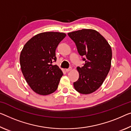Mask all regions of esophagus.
I'll return each mask as SVG.
<instances>
[{
    "instance_id": "1",
    "label": "esophagus",
    "mask_w": 131,
    "mask_h": 131,
    "mask_svg": "<svg viewBox=\"0 0 131 131\" xmlns=\"http://www.w3.org/2000/svg\"><path fill=\"white\" fill-rule=\"evenodd\" d=\"M71 69H72V68L71 67H70L69 68H67V69H66V71H67V72H68V71H71Z\"/></svg>"
}]
</instances>
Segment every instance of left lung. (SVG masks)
Segmentation results:
<instances>
[{"label":"left lung","mask_w":131,"mask_h":131,"mask_svg":"<svg viewBox=\"0 0 131 131\" xmlns=\"http://www.w3.org/2000/svg\"><path fill=\"white\" fill-rule=\"evenodd\" d=\"M75 43L77 51L85 61L77 67L79 78L74 82L75 90L89 94L100 87L111 68L112 50L107 41L95 30L82 29L68 33Z\"/></svg>","instance_id":"left-lung-1"}]
</instances>
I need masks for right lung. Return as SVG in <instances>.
<instances>
[{
  "instance_id": "add662e5",
  "label": "right lung",
  "mask_w": 131,
  "mask_h": 131,
  "mask_svg": "<svg viewBox=\"0 0 131 131\" xmlns=\"http://www.w3.org/2000/svg\"><path fill=\"white\" fill-rule=\"evenodd\" d=\"M66 36L60 32H44L30 39L20 56L21 70L33 91L46 95L57 89L63 73L56 62V50Z\"/></svg>"
}]
</instances>
